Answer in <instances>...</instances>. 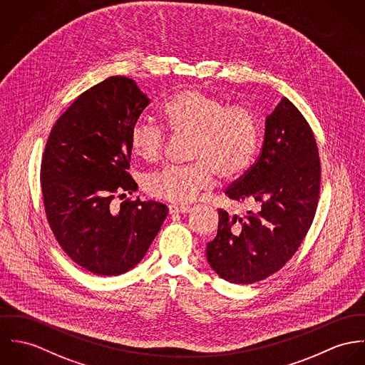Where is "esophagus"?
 Masks as SVG:
<instances>
[{
	"label": "esophagus",
	"mask_w": 365,
	"mask_h": 365,
	"mask_svg": "<svg viewBox=\"0 0 365 365\" xmlns=\"http://www.w3.org/2000/svg\"><path fill=\"white\" fill-rule=\"evenodd\" d=\"M192 211V207L186 205H169V212L170 214H187Z\"/></svg>",
	"instance_id": "esophagus-1"
}]
</instances>
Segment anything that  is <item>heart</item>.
<instances>
[{
  "label": "heart",
  "mask_w": 365,
  "mask_h": 365,
  "mask_svg": "<svg viewBox=\"0 0 365 365\" xmlns=\"http://www.w3.org/2000/svg\"><path fill=\"white\" fill-rule=\"evenodd\" d=\"M168 127L190 137L187 166H166L145 178V190L175 204L193 202L218 176L224 182L243 176L259 150L260 128L256 116L243 106H230L220 96L200 89L175 93L163 106ZM166 134L154 123L138 120L130 130L133 153L144 161L161 158Z\"/></svg>",
  "instance_id": "1"
}]
</instances>
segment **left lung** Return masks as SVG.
<instances>
[{
  "label": "left lung",
  "instance_id": "obj_1",
  "mask_svg": "<svg viewBox=\"0 0 365 365\" xmlns=\"http://www.w3.org/2000/svg\"><path fill=\"white\" fill-rule=\"evenodd\" d=\"M321 190L317 140L287 99L266 118L262 153L225 195L256 202L245 217L218 210L217 237L207 243L212 270L230 283L252 284L279 272L294 256L314 221Z\"/></svg>",
  "mask_w": 365,
  "mask_h": 365
}]
</instances>
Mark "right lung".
I'll use <instances>...</instances> for the list:
<instances>
[{
  "instance_id": "1",
  "label": "right lung",
  "mask_w": 365,
  "mask_h": 365,
  "mask_svg": "<svg viewBox=\"0 0 365 365\" xmlns=\"http://www.w3.org/2000/svg\"><path fill=\"white\" fill-rule=\"evenodd\" d=\"M150 99L135 81L110 77L81 93L51 128L41 158L43 204L63 250L85 270L119 276L137 266L168 215L133 195L130 130Z\"/></svg>"
}]
</instances>
